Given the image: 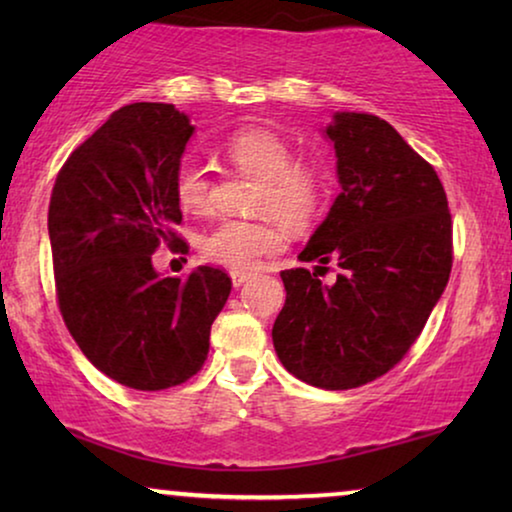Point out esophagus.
Returning <instances> with one entry per match:
<instances>
[{
  "mask_svg": "<svg viewBox=\"0 0 512 512\" xmlns=\"http://www.w3.org/2000/svg\"><path fill=\"white\" fill-rule=\"evenodd\" d=\"M251 277H254V272H249V270H233V272H230V279H233V286H242L244 282H249Z\"/></svg>",
  "mask_w": 512,
  "mask_h": 512,
  "instance_id": "obj_1",
  "label": "esophagus"
}]
</instances>
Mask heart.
<instances>
[{
	"label": "heart",
	"mask_w": 512,
	"mask_h": 512,
	"mask_svg": "<svg viewBox=\"0 0 512 512\" xmlns=\"http://www.w3.org/2000/svg\"><path fill=\"white\" fill-rule=\"evenodd\" d=\"M223 153L237 170L258 179L251 212L263 219H226L200 235V254L216 265L249 270L261 258L284 247V230L310 226L324 202V174L319 167L300 163L282 137L263 128L235 132ZM174 198L188 214H202L212 205V177L195 160H181L174 170Z\"/></svg>",
	"instance_id": "b5f03b06"
}]
</instances>
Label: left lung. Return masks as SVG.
<instances>
[{"instance_id":"left-lung-1","label":"left lung","mask_w":512,"mask_h":512,"mask_svg":"<svg viewBox=\"0 0 512 512\" xmlns=\"http://www.w3.org/2000/svg\"><path fill=\"white\" fill-rule=\"evenodd\" d=\"M326 135L342 193L298 258L319 272L333 262L339 277L282 270L272 342L298 380L338 391L389 373L415 345L452 272V214L433 165L387 121L345 111Z\"/></svg>"}]
</instances>
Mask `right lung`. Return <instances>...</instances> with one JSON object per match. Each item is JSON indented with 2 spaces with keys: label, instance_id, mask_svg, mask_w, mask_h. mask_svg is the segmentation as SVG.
<instances>
[{
  "label": "right lung",
  "instance_id": "right-lung-1",
  "mask_svg": "<svg viewBox=\"0 0 512 512\" xmlns=\"http://www.w3.org/2000/svg\"><path fill=\"white\" fill-rule=\"evenodd\" d=\"M191 135L174 104H128L69 153L48 205L65 326L97 370L139 391L177 387L205 366L233 289L221 268L181 279L151 263L160 244L188 251L172 179Z\"/></svg>",
  "mask_w": 512,
  "mask_h": 512
}]
</instances>
